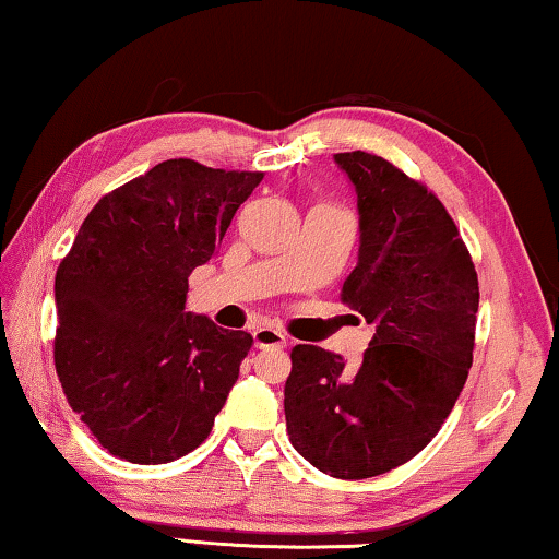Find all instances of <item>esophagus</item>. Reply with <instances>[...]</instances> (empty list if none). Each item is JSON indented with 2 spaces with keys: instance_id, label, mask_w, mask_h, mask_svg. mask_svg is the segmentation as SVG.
I'll return each mask as SVG.
<instances>
[{
  "instance_id": "1",
  "label": "esophagus",
  "mask_w": 559,
  "mask_h": 559,
  "mask_svg": "<svg viewBox=\"0 0 559 559\" xmlns=\"http://www.w3.org/2000/svg\"><path fill=\"white\" fill-rule=\"evenodd\" d=\"M253 341L255 348H283L286 346V333L276 326H258L253 331Z\"/></svg>"
}]
</instances>
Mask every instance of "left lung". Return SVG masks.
Wrapping results in <instances>:
<instances>
[{
  "label": "left lung",
  "mask_w": 559,
  "mask_h": 559,
  "mask_svg": "<svg viewBox=\"0 0 559 559\" xmlns=\"http://www.w3.org/2000/svg\"><path fill=\"white\" fill-rule=\"evenodd\" d=\"M333 160L359 205V263L341 301L373 336L359 369L298 344L283 391L290 444L316 469L366 479L396 469L437 437L472 366L479 283L441 200L384 157Z\"/></svg>",
  "instance_id": "obj_1"
}]
</instances>
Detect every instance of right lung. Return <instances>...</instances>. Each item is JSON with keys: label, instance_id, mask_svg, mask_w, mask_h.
<instances>
[{"label": "right lung", "instance_id": "right-lung-1", "mask_svg": "<svg viewBox=\"0 0 559 559\" xmlns=\"http://www.w3.org/2000/svg\"><path fill=\"white\" fill-rule=\"evenodd\" d=\"M263 173L157 163L99 198L55 276V369L99 447L165 464L211 435L253 346L186 311L188 278L218 251Z\"/></svg>", "mask_w": 559, "mask_h": 559}]
</instances>
